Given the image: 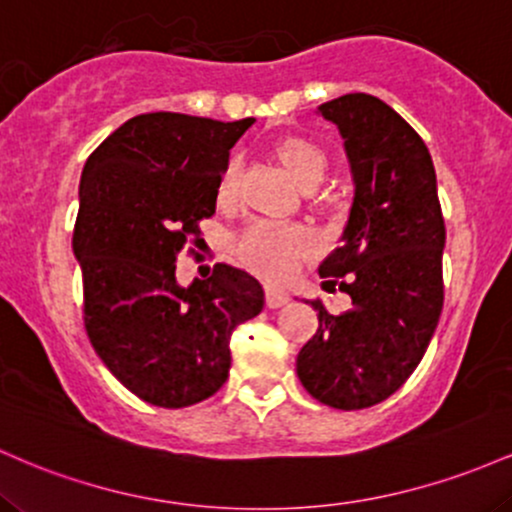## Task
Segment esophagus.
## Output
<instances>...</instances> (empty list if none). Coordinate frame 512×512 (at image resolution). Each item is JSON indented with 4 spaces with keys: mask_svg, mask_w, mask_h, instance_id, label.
Listing matches in <instances>:
<instances>
[{
    "mask_svg": "<svg viewBox=\"0 0 512 512\" xmlns=\"http://www.w3.org/2000/svg\"><path fill=\"white\" fill-rule=\"evenodd\" d=\"M290 302V295H287L285 290H280V287H268L266 290V304L271 309H278V307H285V304Z\"/></svg>",
    "mask_w": 512,
    "mask_h": 512,
    "instance_id": "1",
    "label": "esophagus"
}]
</instances>
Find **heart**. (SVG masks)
<instances>
[{"label": "heart", "instance_id": "heart-1", "mask_svg": "<svg viewBox=\"0 0 512 512\" xmlns=\"http://www.w3.org/2000/svg\"><path fill=\"white\" fill-rule=\"evenodd\" d=\"M275 154H278V162L283 164L287 176L302 188L319 183L326 171V154L307 137H287L275 147ZM237 179L239 162L232 159L222 171L220 188H217L222 203H229L234 198ZM234 249L241 261L254 271L268 275V278H287L300 266V261L314 254L317 241L309 229L300 225H271V222L256 220L241 229Z\"/></svg>", "mask_w": 512, "mask_h": 512}]
</instances>
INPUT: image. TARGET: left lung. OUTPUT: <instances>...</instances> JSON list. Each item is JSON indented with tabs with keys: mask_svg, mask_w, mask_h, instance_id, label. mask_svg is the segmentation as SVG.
Listing matches in <instances>:
<instances>
[{
	"mask_svg": "<svg viewBox=\"0 0 512 512\" xmlns=\"http://www.w3.org/2000/svg\"><path fill=\"white\" fill-rule=\"evenodd\" d=\"M319 111L341 130L355 181L343 244L319 275L341 280L353 307L329 314L312 302L319 329L297 375L321 404L355 411L389 399L426 355L445 300V220L426 142L392 106L346 94Z\"/></svg>",
	"mask_w": 512,
	"mask_h": 512,
	"instance_id": "obj_1",
	"label": "left lung"
}]
</instances>
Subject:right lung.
<instances>
[{"label": "right lung", "instance_id": "1", "mask_svg": "<svg viewBox=\"0 0 512 512\" xmlns=\"http://www.w3.org/2000/svg\"><path fill=\"white\" fill-rule=\"evenodd\" d=\"M251 123L142 113L84 164L72 234L84 329L103 365L147 404L183 409L215 394L229 377L232 331L266 304L261 283L227 263L176 283V258L215 215L229 149Z\"/></svg>", "mask_w": 512, "mask_h": 512}]
</instances>
